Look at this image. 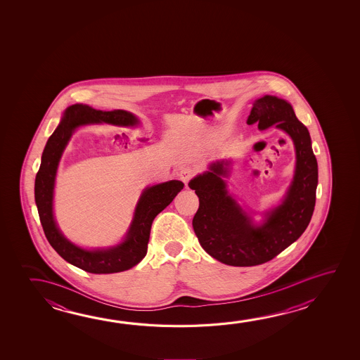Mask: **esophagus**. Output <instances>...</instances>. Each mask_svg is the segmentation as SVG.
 <instances>
[{
  "label": "esophagus",
  "instance_id": "34e87169",
  "mask_svg": "<svg viewBox=\"0 0 360 360\" xmlns=\"http://www.w3.org/2000/svg\"><path fill=\"white\" fill-rule=\"evenodd\" d=\"M195 168H192V167H184V168H182L181 172H179V179H181V181L186 184V187H187L189 181L195 177Z\"/></svg>",
  "mask_w": 360,
  "mask_h": 360
}]
</instances>
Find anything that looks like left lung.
<instances>
[{"instance_id":"1","label":"left lung","mask_w":360,"mask_h":360,"mask_svg":"<svg viewBox=\"0 0 360 360\" xmlns=\"http://www.w3.org/2000/svg\"><path fill=\"white\" fill-rule=\"evenodd\" d=\"M259 129L271 125L285 130L294 141L296 169L285 200L265 224L255 227L227 189L230 160L216 162L210 171L188 183L200 207L192 224L200 246L213 259L230 266H256L276 257L307 230L311 219L318 186V162L311 149L309 130L295 115L292 106L276 96L265 95L255 101L248 124Z\"/></svg>"}]
</instances>
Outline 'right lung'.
<instances>
[{
  "mask_svg": "<svg viewBox=\"0 0 360 360\" xmlns=\"http://www.w3.org/2000/svg\"><path fill=\"white\" fill-rule=\"evenodd\" d=\"M89 123H108L134 127L138 119L125 110L101 112L91 106L75 104L66 109L59 127L49 138L36 174L35 200L42 229L53 250L71 265L91 274H112L129 270L147 255L150 227L158 213L182 191L181 181H169L148 187L136 205V213L125 241L108 250L88 251L77 248L61 235L53 216V183L61 154L77 127Z\"/></svg>",
  "mask_w": 360,
  "mask_h": 360,
  "instance_id": "obj_1",
  "label": "right lung"
}]
</instances>
